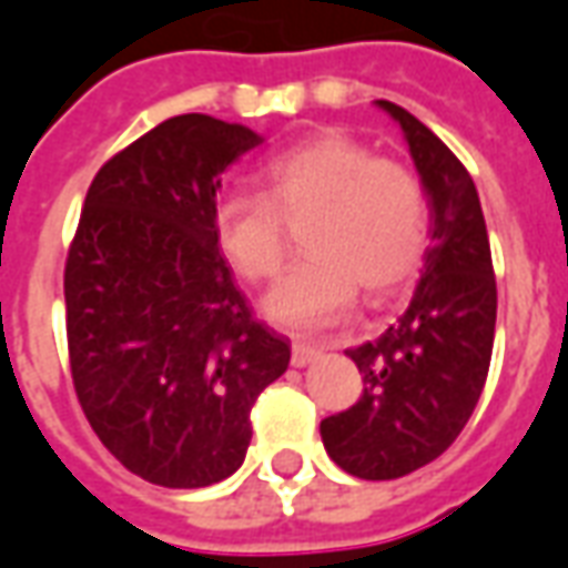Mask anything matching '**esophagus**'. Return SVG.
Instances as JSON below:
<instances>
[{"instance_id": "esophagus-1", "label": "esophagus", "mask_w": 568, "mask_h": 568, "mask_svg": "<svg viewBox=\"0 0 568 568\" xmlns=\"http://www.w3.org/2000/svg\"><path fill=\"white\" fill-rule=\"evenodd\" d=\"M317 355H321V348H317V345H312V342H293L291 364L293 367H305V364H312Z\"/></svg>"}]
</instances>
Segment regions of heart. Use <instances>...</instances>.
<instances>
[{
  "mask_svg": "<svg viewBox=\"0 0 568 568\" xmlns=\"http://www.w3.org/2000/svg\"><path fill=\"white\" fill-rule=\"evenodd\" d=\"M263 192L213 204V239L251 284H272L287 263L291 229L308 256L281 281L265 315L284 327L342 317L364 287L373 300L400 291L428 247V192L400 159L327 128L263 164Z\"/></svg>",
  "mask_w": 568,
  "mask_h": 568,
  "instance_id": "b5f03b06",
  "label": "heart"
}]
</instances>
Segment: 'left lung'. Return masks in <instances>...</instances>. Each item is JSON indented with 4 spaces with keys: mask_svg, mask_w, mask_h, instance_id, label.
<instances>
[{
    "mask_svg": "<svg viewBox=\"0 0 568 568\" xmlns=\"http://www.w3.org/2000/svg\"><path fill=\"white\" fill-rule=\"evenodd\" d=\"M400 122L432 207V244L416 296L379 339L348 348L364 376L355 406L321 422L327 456L361 480H394L446 453L489 373L496 272L468 168L404 106Z\"/></svg>",
    "mask_w": 568,
    "mask_h": 568,
    "instance_id": "8db88e82",
    "label": "left lung"
}]
</instances>
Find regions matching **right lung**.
<instances>
[{
	"mask_svg": "<svg viewBox=\"0 0 568 568\" xmlns=\"http://www.w3.org/2000/svg\"><path fill=\"white\" fill-rule=\"evenodd\" d=\"M260 143L199 112L155 124L100 168L70 241L72 388L100 444L155 486L235 474L256 397L291 364L213 239L223 171Z\"/></svg>",
	"mask_w": 568,
	"mask_h": 568,
	"instance_id": "obj_1",
	"label": "right lung"
}]
</instances>
